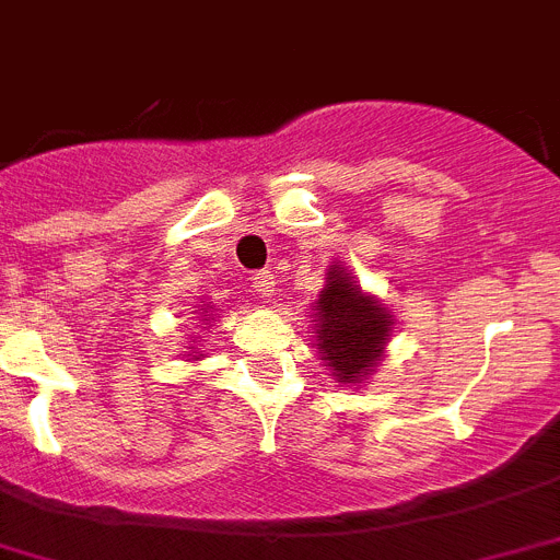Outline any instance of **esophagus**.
Returning <instances> with one entry per match:
<instances>
[{"label": "esophagus", "instance_id": "34e87169", "mask_svg": "<svg viewBox=\"0 0 560 560\" xmlns=\"http://www.w3.org/2000/svg\"><path fill=\"white\" fill-rule=\"evenodd\" d=\"M253 289L258 291L260 296H271L275 294V275H271V271H255Z\"/></svg>", "mask_w": 560, "mask_h": 560}]
</instances>
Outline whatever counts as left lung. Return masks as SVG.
Masks as SVG:
<instances>
[{
	"mask_svg": "<svg viewBox=\"0 0 560 560\" xmlns=\"http://www.w3.org/2000/svg\"><path fill=\"white\" fill-rule=\"evenodd\" d=\"M314 302L316 350L338 383H361L374 372L392 336V314L363 294L343 266H332Z\"/></svg>",
	"mask_w": 560,
	"mask_h": 560,
	"instance_id": "left-lung-1",
	"label": "left lung"
}]
</instances>
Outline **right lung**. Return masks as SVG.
<instances>
[{
	"label": "right lung",
	"instance_id": "right-lung-1",
	"mask_svg": "<svg viewBox=\"0 0 560 560\" xmlns=\"http://www.w3.org/2000/svg\"><path fill=\"white\" fill-rule=\"evenodd\" d=\"M210 307V305H208ZM208 307H202V314L205 316H208V319H210V314H208ZM208 319H205V322H208ZM188 350H194V347H188ZM191 361H199V355H191Z\"/></svg>",
	"mask_w": 560,
	"mask_h": 560
}]
</instances>
